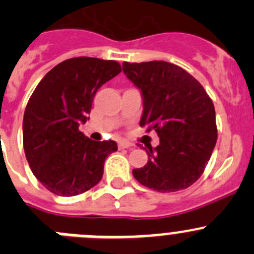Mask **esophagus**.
Here are the masks:
<instances>
[{"mask_svg": "<svg viewBox=\"0 0 254 254\" xmlns=\"http://www.w3.org/2000/svg\"><path fill=\"white\" fill-rule=\"evenodd\" d=\"M132 144L129 143L127 140H120L119 141V149H127V148H131Z\"/></svg>", "mask_w": 254, "mask_h": 254, "instance_id": "1", "label": "esophagus"}]
</instances>
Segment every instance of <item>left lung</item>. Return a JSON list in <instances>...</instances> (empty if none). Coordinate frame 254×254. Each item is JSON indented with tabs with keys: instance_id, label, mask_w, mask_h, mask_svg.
Masks as SVG:
<instances>
[{
	"instance_id": "left-lung-1",
	"label": "left lung",
	"mask_w": 254,
	"mask_h": 254,
	"mask_svg": "<svg viewBox=\"0 0 254 254\" xmlns=\"http://www.w3.org/2000/svg\"><path fill=\"white\" fill-rule=\"evenodd\" d=\"M123 71L143 98L139 124L155 130L160 140L145 149L148 163L132 175L160 193L188 188L203 174L217 143L212 100L190 73L167 61L124 63Z\"/></svg>"
}]
</instances>
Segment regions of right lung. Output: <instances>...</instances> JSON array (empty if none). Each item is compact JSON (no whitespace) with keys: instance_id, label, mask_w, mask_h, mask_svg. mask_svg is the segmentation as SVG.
Segmentation results:
<instances>
[{"instance_id":"right-lung-1","label":"right lung","mask_w":254,"mask_h":254,"mask_svg":"<svg viewBox=\"0 0 254 254\" xmlns=\"http://www.w3.org/2000/svg\"><path fill=\"white\" fill-rule=\"evenodd\" d=\"M122 71L116 61L73 58L45 75L31 95L23 115V149L28 165L51 193L73 196L100 182L114 140L95 141L79 130L91 111L92 99Z\"/></svg>"}]
</instances>
